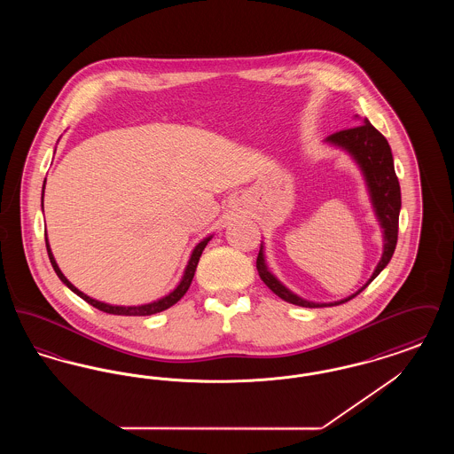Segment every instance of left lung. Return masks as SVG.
<instances>
[{
    "label": "left lung",
    "mask_w": 454,
    "mask_h": 454,
    "mask_svg": "<svg viewBox=\"0 0 454 454\" xmlns=\"http://www.w3.org/2000/svg\"><path fill=\"white\" fill-rule=\"evenodd\" d=\"M326 141L347 150L359 163L361 170L366 176L367 187L371 192L376 216L380 219L381 228H383L385 247H383V257L380 260L376 270L372 272L371 279L356 294L348 296L342 301L330 302V304L304 301L300 296H296L289 289H286L281 282L269 272V269L265 265V259H263V250L260 247L259 257H257V270H259L260 279L265 282V286L270 291H274L284 301L304 306V308L337 306V304H342V302L356 298L363 289H366L367 284H371L372 279H376L378 274L388 265L389 260L393 257L395 247H396V239H398V216H400V207H402V194H400V184H398V176L395 173L393 154H391V148H389L387 137L366 119L364 124H361V126L337 130V132L330 134L326 137Z\"/></svg>",
    "instance_id": "8db88e82"
}]
</instances>
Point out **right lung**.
I'll return each mask as SVG.
<instances>
[{"label": "right lung", "mask_w": 454, "mask_h": 454, "mask_svg": "<svg viewBox=\"0 0 454 454\" xmlns=\"http://www.w3.org/2000/svg\"><path fill=\"white\" fill-rule=\"evenodd\" d=\"M43 187H45V180H43ZM209 239H211V238H206L204 241H200V243L195 247L194 252H192V255H191V260H189V263H187V269H185V272H184V278H182V281L176 286V289H175L173 293H170V294L165 296V298H161V300H158V301L150 302V304H141V306H112V304H106V302L91 300L85 293L78 291L71 282L66 279L65 274L59 270L56 260L52 257V252H51V247H49L47 238H45V247H47L49 260H51V263H52V267H54L58 278L65 282L66 286H67L73 293H76L82 300H85L88 304H91L93 308H97V309H100V311H104V313H110V315L146 317V315H154V313H160V311H163V309H168L170 306H173L175 302L178 301V300L187 293V289L191 287V282L194 279L195 269H197V263H199V259H200V255H202V250L206 248V245H207Z\"/></svg>", "instance_id": "obj_1"}]
</instances>
